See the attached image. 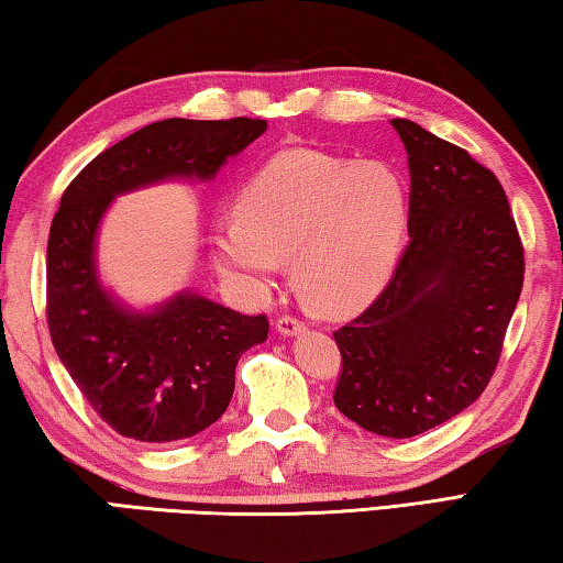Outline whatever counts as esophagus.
Masks as SVG:
<instances>
[{"mask_svg": "<svg viewBox=\"0 0 563 563\" xmlns=\"http://www.w3.org/2000/svg\"><path fill=\"white\" fill-rule=\"evenodd\" d=\"M275 330L280 332V335H298V332L305 330V322L300 318L295 316H280L278 320H275Z\"/></svg>", "mask_w": 563, "mask_h": 563, "instance_id": "34e87169", "label": "esophagus"}]
</instances>
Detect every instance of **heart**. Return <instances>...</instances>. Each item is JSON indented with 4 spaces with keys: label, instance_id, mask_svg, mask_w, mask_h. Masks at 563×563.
<instances>
[{
    "label": "heart",
    "instance_id": "heart-1",
    "mask_svg": "<svg viewBox=\"0 0 563 563\" xmlns=\"http://www.w3.org/2000/svg\"><path fill=\"white\" fill-rule=\"evenodd\" d=\"M407 218V186L393 168L288 148L238 190L235 218L213 225L211 253L216 268L251 292L292 261L305 300L350 312L393 278Z\"/></svg>",
    "mask_w": 563,
    "mask_h": 563
}]
</instances>
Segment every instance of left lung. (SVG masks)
<instances>
[{"label": "left lung", "instance_id": "left-lung-1", "mask_svg": "<svg viewBox=\"0 0 563 563\" xmlns=\"http://www.w3.org/2000/svg\"><path fill=\"white\" fill-rule=\"evenodd\" d=\"M409 161V243L375 302L332 332L335 407L407 440L464 412L497 369L523 283V245L487 166L393 119Z\"/></svg>", "mask_w": 563, "mask_h": 563}]
</instances>
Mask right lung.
I'll return each instance as SVG.
<instances>
[{
  "instance_id": "obj_1",
  "label": "right lung",
  "mask_w": 563,
  "mask_h": 563,
  "mask_svg": "<svg viewBox=\"0 0 563 563\" xmlns=\"http://www.w3.org/2000/svg\"><path fill=\"white\" fill-rule=\"evenodd\" d=\"M268 129L265 119H166L103 151L66 186L46 243V322L76 387L113 432L178 442L225 412L235 365L268 338V318L196 292L133 312L101 288L97 231L113 198L164 178H213Z\"/></svg>"
}]
</instances>
